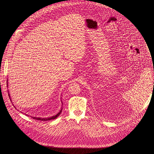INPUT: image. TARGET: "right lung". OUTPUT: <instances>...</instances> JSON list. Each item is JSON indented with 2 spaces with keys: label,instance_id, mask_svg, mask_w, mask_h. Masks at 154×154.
Returning a JSON list of instances; mask_svg holds the SVG:
<instances>
[{
  "label": "right lung",
  "instance_id": "add662e5",
  "mask_svg": "<svg viewBox=\"0 0 154 154\" xmlns=\"http://www.w3.org/2000/svg\"><path fill=\"white\" fill-rule=\"evenodd\" d=\"M10 96V95H9ZM62 109L63 108H61V110L60 111V112L58 113V114H57L55 116H52V117H51V118H36V117H32V118L33 119H36V120H38V121H50V120H52V119H55V118H57L60 114H61V111H62Z\"/></svg>",
  "mask_w": 154,
  "mask_h": 154
}]
</instances>
